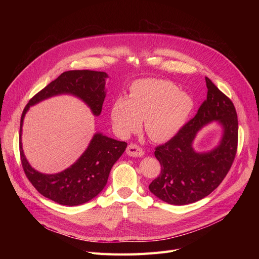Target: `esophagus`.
Here are the masks:
<instances>
[{"mask_svg":"<svg viewBox=\"0 0 259 259\" xmlns=\"http://www.w3.org/2000/svg\"><path fill=\"white\" fill-rule=\"evenodd\" d=\"M127 154L129 156H133V157H141L144 155V150L143 149L135 145V144H130L128 147H127V150H126Z\"/></svg>","mask_w":259,"mask_h":259,"instance_id":"esophagus-1","label":"esophagus"}]
</instances>
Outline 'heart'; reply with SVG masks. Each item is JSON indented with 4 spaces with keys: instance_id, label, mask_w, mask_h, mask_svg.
Returning <instances> with one entry per match:
<instances>
[{
    "instance_id": "b5f03b06",
    "label": "heart",
    "mask_w": 259,
    "mask_h": 259,
    "mask_svg": "<svg viewBox=\"0 0 259 259\" xmlns=\"http://www.w3.org/2000/svg\"><path fill=\"white\" fill-rule=\"evenodd\" d=\"M194 108L193 98L170 80L142 78L131 85L129 99L118 98L111 107L114 130L122 138L137 131L142 119L148 137L166 143L181 132Z\"/></svg>"
}]
</instances>
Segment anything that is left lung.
Returning <instances> with one entry per match:
<instances>
[{
	"label": "left lung",
	"instance_id": "8db88e82",
	"mask_svg": "<svg viewBox=\"0 0 259 259\" xmlns=\"http://www.w3.org/2000/svg\"><path fill=\"white\" fill-rule=\"evenodd\" d=\"M206 84L207 100L196 115L176 137L155 149L161 171L149 190L170 205H188L208 196L226 178L235 158L238 139L235 107L209 77ZM212 122L221 126V140L210 151L198 153L193 147L194 141L198 132Z\"/></svg>",
	"mask_w": 259,
	"mask_h": 259
}]
</instances>
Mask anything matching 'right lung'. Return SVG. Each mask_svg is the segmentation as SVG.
I'll return each mask as SVG.
<instances>
[{
	"label": "right lung",
	"instance_id": "obj_1",
	"mask_svg": "<svg viewBox=\"0 0 259 259\" xmlns=\"http://www.w3.org/2000/svg\"><path fill=\"white\" fill-rule=\"evenodd\" d=\"M102 71L70 70L63 72L26 105L20 124V153L25 174L43 196L64 206H78L99 195L105 188L109 173L124 153L127 143L95 132L86 150L67 169L54 174L38 172L27 160L22 145L25 115L31 106L57 95L68 94L85 103L94 116L102 112L106 98V79Z\"/></svg>",
	"mask_w": 259,
	"mask_h": 259
}]
</instances>
